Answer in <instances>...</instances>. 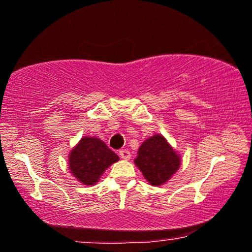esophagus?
I'll list each match as a JSON object with an SVG mask.
<instances>
[{"label":"esophagus","mask_w":252,"mask_h":252,"mask_svg":"<svg viewBox=\"0 0 252 252\" xmlns=\"http://www.w3.org/2000/svg\"><path fill=\"white\" fill-rule=\"evenodd\" d=\"M119 156L123 158V159H129L130 158V153L127 149H123V150H120L119 151Z\"/></svg>","instance_id":"1"}]
</instances>
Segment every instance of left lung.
<instances>
[{
    "label": "left lung",
    "instance_id": "obj_1",
    "mask_svg": "<svg viewBox=\"0 0 252 252\" xmlns=\"http://www.w3.org/2000/svg\"><path fill=\"white\" fill-rule=\"evenodd\" d=\"M134 161L153 186L163 185L180 166V158L161 135L144 141Z\"/></svg>",
    "mask_w": 252,
    "mask_h": 252
}]
</instances>
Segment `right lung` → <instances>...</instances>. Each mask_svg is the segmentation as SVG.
<instances>
[{
    "label": "right lung",
    "instance_id": "add662e5",
    "mask_svg": "<svg viewBox=\"0 0 252 252\" xmlns=\"http://www.w3.org/2000/svg\"><path fill=\"white\" fill-rule=\"evenodd\" d=\"M119 157L97 137L86 136L70 154L72 174L84 185L92 186L99 180L103 172Z\"/></svg>",
    "mask_w": 252,
    "mask_h": 252
}]
</instances>
